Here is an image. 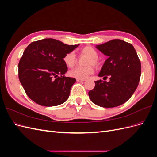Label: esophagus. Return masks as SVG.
I'll return each instance as SVG.
<instances>
[{
    "label": "esophagus",
    "instance_id": "esophagus-1",
    "mask_svg": "<svg viewBox=\"0 0 157 157\" xmlns=\"http://www.w3.org/2000/svg\"><path fill=\"white\" fill-rule=\"evenodd\" d=\"M77 81H78V82H84V81H85V79H80V78H77Z\"/></svg>",
    "mask_w": 157,
    "mask_h": 157
}]
</instances>
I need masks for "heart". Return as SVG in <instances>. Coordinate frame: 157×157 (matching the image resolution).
<instances>
[{
  "instance_id": "b5f03b06",
  "label": "heart",
  "mask_w": 157,
  "mask_h": 157,
  "mask_svg": "<svg viewBox=\"0 0 157 157\" xmlns=\"http://www.w3.org/2000/svg\"><path fill=\"white\" fill-rule=\"evenodd\" d=\"M80 53L84 55H86L89 57L86 61V64L88 65L84 66V67H77L71 69L69 71V75L72 77L84 79L87 78L88 76L94 73V68L90 65H93L95 66L99 65V62L98 59V52L92 46H86L83 47L80 50ZM63 60L65 64L67 67H73L76 63H77V59L75 52H70L64 56Z\"/></svg>"
}]
</instances>
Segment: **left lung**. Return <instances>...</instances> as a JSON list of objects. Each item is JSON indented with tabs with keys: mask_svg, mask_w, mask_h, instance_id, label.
I'll return each instance as SVG.
<instances>
[{
	"mask_svg": "<svg viewBox=\"0 0 157 157\" xmlns=\"http://www.w3.org/2000/svg\"><path fill=\"white\" fill-rule=\"evenodd\" d=\"M96 48L108 56L98 76L106 78L109 76L110 80L95 81L89 97L94 104L102 107L119 106L131 98L138 86L140 60L134 46L120 39L97 45Z\"/></svg>",
	"mask_w": 157,
	"mask_h": 157,
	"instance_id": "1",
	"label": "left lung"
}]
</instances>
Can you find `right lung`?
<instances>
[{
  "mask_svg": "<svg viewBox=\"0 0 157 157\" xmlns=\"http://www.w3.org/2000/svg\"><path fill=\"white\" fill-rule=\"evenodd\" d=\"M78 45L44 39L27 47L19 62L18 76L28 97L46 107L59 105L67 100L76 79L65 77L67 66L63 58Z\"/></svg>",
  "mask_w": 157,
  "mask_h": 157,
  "instance_id": "obj_1",
  "label": "right lung"
}]
</instances>
